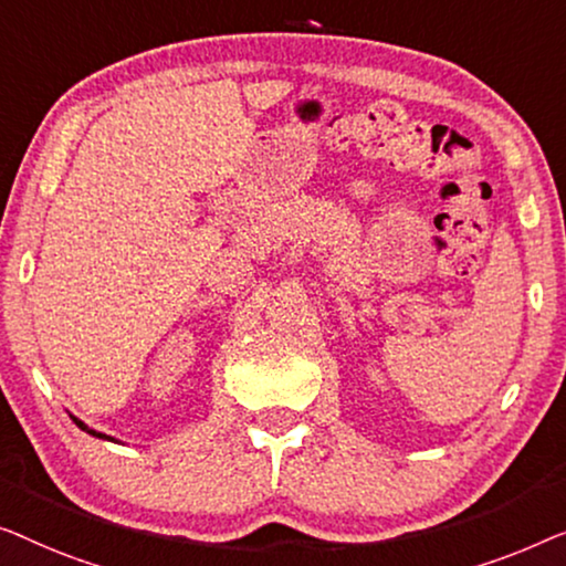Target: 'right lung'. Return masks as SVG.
<instances>
[{
  "instance_id": "right-lung-1",
  "label": "right lung",
  "mask_w": 566,
  "mask_h": 566,
  "mask_svg": "<svg viewBox=\"0 0 566 566\" xmlns=\"http://www.w3.org/2000/svg\"><path fill=\"white\" fill-rule=\"evenodd\" d=\"M74 423H76L78 428H82V431H90V428H86V426L82 423V420H76V418H74ZM90 433H92V436H99V439H107V436H102V433H97V431H90Z\"/></svg>"
}]
</instances>
